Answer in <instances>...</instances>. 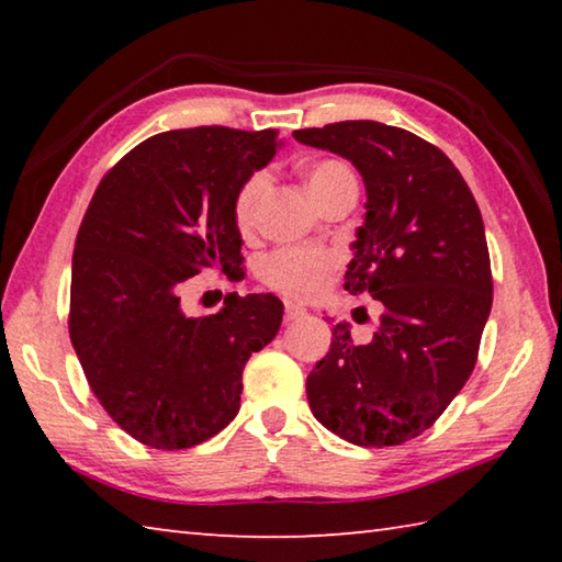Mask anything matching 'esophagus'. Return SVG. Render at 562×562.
<instances>
[{
    "mask_svg": "<svg viewBox=\"0 0 562 562\" xmlns=\"http://www.w3.org/2000/svg\"><path fill=\"white\" fill-rule=\"evenodd\" d=\"M304 315H307V310L300 307V304L284 302V322H294V319H300Z\"/></svg>",
    "mask_w": 562,
    "mask_h": 562,
    "instance_id": "esophagus-1",
    "label": "esophagus"
}]
</instances>
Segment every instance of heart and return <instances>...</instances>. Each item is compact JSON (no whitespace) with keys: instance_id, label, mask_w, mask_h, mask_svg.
<instances>
[{"instance_id":"b5f03b06","label":"heart","mask_w":562,"mask_h":562,"mask_svg":"<svg viewBox=\"0 0 562 562\" xmlns=\"http://www.w3.org/2000/svg\"><path fill=\"white\" fill-rule=\"evenodd\" d=\"M304 180H307V190L312 198H319L327 190L337 188L341 183H357L351 170L339 164V160H317V164L307 166L304 170ZM270 188V173L258 170L245 180L237 190L233 215L235 225L240 233H250L258 221L260 201ZM335 268V255L317 247H288V250L272 252L270 258L260 262V278L272 290L290 294V297L310 300L322 292L327 282L329 270Z\"/></svg>"}]
</instances>
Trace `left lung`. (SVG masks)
Here are the masks:
<instances>
[{"label": "left lung", "instance_id": "1", "mask_svg": "<svg viewBox=\"0 0 562 562\" xmlns=\"http://www.w3.org/2000/svg\"><path fill=\"white\" fill-rule=\"evenodd\" d=\"M304 146L351 160L367 190L345 290L384 304L372 341L347 322L307 376L317 422L357 446L424 434L475 367L493 280L483 217L449 156L404 128L339 121L294 131Z\"/></svg>", "mask_w": 562, "mask_h": 562}]
</instances>
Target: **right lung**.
Wrapping results in <instances>:
<instances>
[{"label": "right lung", "mask_w": 562, "mask_h": 562, "mask_svg": "<svg viewBox=\"0 0 562 562\" xmlns=\"http://www.w3.org/2000/svg\"><path fill=\"white\" fill-rule=\"evenodd\" d=\"M278 131L225 126L150 136L113 166L83 215L71 260L69 335L91 392L133 439L190 449L240 408L243 369L282 322L272 294H227L188 317L180 282L240 270L233 203L270 164Z\"/></svg>", "instance_id": "obj_1"}]
</instances>
